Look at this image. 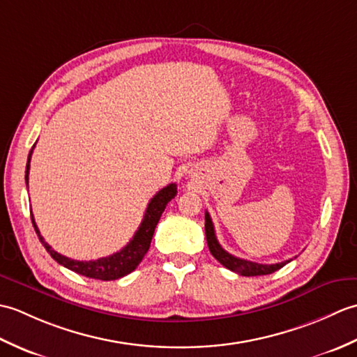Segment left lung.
Instances as JSON below:
<instances>
[{
    "label": "left lung",
    "mask_w": 357,
    "mask_h": 357,
    "mask_svg": "<svg viewBox=\"0 0 357 357\" xmlns=\"http://www.w3.org/2000/svg\"><path fill=\"white\" fill-rule=\"evenodd\" d=\"M206 238H207V244L210 248V253L215 256V259L218 262H221L225 268H229L234 273H238L241 276H261V275H270V273H275L276 270L282 268L285 264H288L290 261H284L279 264H257V262H252L247 259H241V257H236L230 255L229 252L219 244L215 234V227L213 222H211L210 215L206 211Z\"/></svg>",
    "instance_id": "8db88e82"
}]
</instances>
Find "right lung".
Masks as SVG:
<instances>
[{"label": "right lung", "mask_w": 357, "mask_h": 357, "mask_svg": "<svg viewBox=\"0 0 357 357\" xmlns=\"http://www.w3.org/2000/svg\"><path fill=\"white\" fill-rule=\"evenodd\" d=\"M35 147V146H33ZM32 150H30L29 158H27V165H26V184L29 183V169H30V158H32ZM178 193L176 184H169L164 187L162 190H159L153 198L150 199L146 215H144V219L141 225L138 227V230L133 234V238L130 242L119 252L113 253L107 257H100L96 261H75L70 259V257L59 255L55 252L47 242L44 241V238L40 234V230L35 224V219L32 215V224L33 229L40 238L41 244L44 248L47 250V253L55 259L58 264L64 265L66 268H69L78 275H82L86 278H92V279H100V280H115L123 276H127L128 273H132L136 267H138L139 262L142 261V257L146 256L149 252L151 238H153V233L156 225L159 222V218H161L162 211L165 210L167 204H169L174 196Z\"/></svg>", "instance_id": "right-lung-1"}]
</instances>
